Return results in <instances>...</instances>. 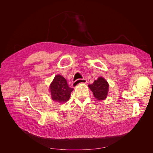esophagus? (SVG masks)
<instances>
[{"label":"esophagus","mask_w":153,"mask_h":153,"mask_svg":"<svg viewBox=\"0 0 153 153\" xmlns=\"http://www.w3.org/2000/svg\"><path fill=\"white\" fill-rule=\"evenodd\" d=\"M86 83H87V80L85 79V78H83V79H78L73 83V86L76 87L80 84H86Z\"/></svg>","instance_id":"esophagus-1"}]
</instances>
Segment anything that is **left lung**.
<instances>
[{"label":"left lung","mask_w":153,"mask_h":153,"mask_svg":"<svg viewBox=\"0 0 153 153\" xmlns=\"http://www.w3.org/2000/svg\"><path fill=\"white\" fill-rule=\"evenodd\" d=\"M88 86L93 92L95 98L98 101L104 100L106 98L108 93L109 85L104 78L99 77L98 80H94L92 84Z\"/></svg>","instance_id":"left-lung-1"}]
</instances>
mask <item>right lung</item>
<instances>
[{
    "instance_id": "add662e5",
    "label": "right lung",
    "mask_w": 153,
    "mask_h": 153,
    "mask_svg": "<svg viewBox=\"0 0 153 153\" xmlns=\"http://www.w3.org/2000/svg\"><path fill=\"white\" fill-rule=\"evenodd\" d=\"M49 89L52 99L59 103L68 101L73 90V88L69 87L65 78L60 75L55 76Z\"/></svg>"
}]
</instances>
